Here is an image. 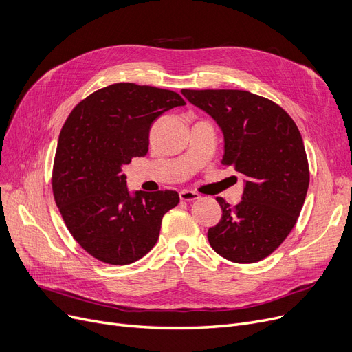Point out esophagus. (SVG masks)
<instances>
[{
    "label": "esophagus",
    "mask_w": 352,
    "mask_h": 352,
    "mask_svg": "<svg viewBox=\"0 0 352 352\" xmlns=\"http://www.w3.org/2000/svg\"><path fill=\"white\" fill-rule=\"evenodd\" d=\"M179 197H180V200H185V202H190V200H196L200 196H199V193L192 192V190H180Z\"/></svg>",
    "instance_id": "esophagus-1"
}]
</instances>
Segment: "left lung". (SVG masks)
I'll return each mask as SVG.
<instances>
[{
  "instance_id": "obj_1",
  "label": "left lung",
  "mask_w": 352,
  "mask_h": 352,
  "mask_svg": "<svg viewBox=\"0 0 352 352\" xmlns=\"http://www.w3.org/2000/svg\"><path fill=\"white\" fill-rule=\"evenodd\" d=\"M182 94L222 129V164L246 176L236 206L216 197L222 217L208 230L209 243L232 262L262 261L287 239L305 202L309 167L300 133L280 106L254 93L183 89Z\"/></svg>"
}]
</instances>
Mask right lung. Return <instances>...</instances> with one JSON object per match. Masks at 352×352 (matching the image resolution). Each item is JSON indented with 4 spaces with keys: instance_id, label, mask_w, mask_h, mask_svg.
I'll return each mask as SVG.
<instances>
[{
    "instance_id": "add662e5",
    "label": "right lung",
    "mask_w": 352,
    "mask_h": 352,
    "mask_svg": "<svg viewBox=\"0 0 352 352\" xmlns=\"http://www.w3.org/2000/svg\"><path fill=\"white\" fill-rule=\"evenodd\" d=\"M177 93L135 82L100 89L65 120L53 166V195L67 229L96 259L129 265L157 239L162 219L179 204L175 190L136 192L122 166L148 150V131L164 111L185 106Z\"/></svg>"
}]
</instances>
